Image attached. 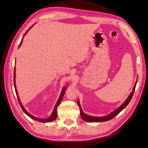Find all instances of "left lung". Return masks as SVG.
I'll return each mask as SVG.
<instances>
[{"instance_id": "1", "label": "left lung", "mask_w": 148, "mask_h": 148, "mask_svg": "<svg viewBox=\"0 0 148 148\" xmlns=\"http://www.w3.org/2000/svg\"><path fill=\"white\" fill-rule=\"evenodd\" d=\"M137 80H136L135 84H134V86L133 89V91L131 92V94H130L129 97H128V98L125 100V101L123 103V104H122L119 107H118L117 109H116L114 111H113V112H112L111 113L108 114V115L104 116V117H95V116H89L86 114H85L82 109L81 108V106L80 104V102L79 101H77V104L79 105V107H80V115H81V117L86 122H104V121H109L112 119H113V118H114L115 116L118 114L123 108H125L127 105L129 104V103L130 102V101L133 96L134 94V92L135 90V88L136 86V84H137Z\"/></svg>"}]
</instances>
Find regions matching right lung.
I'll return each mask as SVG.
<instances>
[{
  "label": "right lung",
  "mask_w": 148,
  "mask_h": 148,
  "mask_svg": "<svg viewBox=\"0 0 148 148\" xmlns=\"http://www.w3.org/2000/svg\"><path fill=\"white\" fill-rule=\"evenodd\" d=\"M32 26H33V25H32V26H31V27L26 31L25 34H26V33L28 32V30H29L31 27H32ZM25 34L24 35V36L25 35ZM23 39V38L21 39V42H20V44H19V45H18V48L20 47L21 44V43H22ZM15 68L14 67V87H15V92H16V95H17V98H18V100L19 104H20V107H21L23 111L28 116H29V117H30V118H32V119H34V120H35V121H39V122H52V121H54V120H55V119L57 118V116H58L57 108H58V107L59 106V105L60 104V102H61V101H62V98H63V97H64V94H65V90H66V87H64V88H63V89H62V92H61V94H60V97H59V99H58V102H57V103L56 104V106H55V107H54V110H53L52 114L50 115V117L48 118H47V119H39V118H37L34 117V116H32V114H30V113H29L25 110V108L24 107H23V106H22V104H21V102H20V98H19V97H18V93H17V89H16V86H15Z\"/></svg>",
  "instance_id": "add662e5"
}]
</instances>
